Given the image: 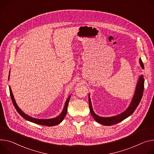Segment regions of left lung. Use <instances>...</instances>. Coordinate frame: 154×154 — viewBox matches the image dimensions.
I'll list each match as a JSON object with an SVG mask.
<instances>
[{"mask_svg": "<svg viewBox=\"0 0 154 154\" xmlns=\"http://www.w3.org/2000/svg\"><path fill=\"white\" fill-rule=\"evenodd\" d=\"M139 63H140V65H141L142 69H144V64H143V63L142 60H141V58L139 59ZM144 79L143 78V75H141L139 76V78L137 82L135 93L134 94L133 97L131 104H130L129 107L127 108V110H125L122 114H119L116 116H114V117H100L98 116H97L94 112V111L92 108V105H91V103L90 94H88V96H88L89 107H90L91 114L92 115L94 119L97 122H98L103 125L110 126V125H112L114 124H117V123L123 121L125 119H127V117H128L130 116H131L134 112V111L136 110V109L137 108L139 103H140V101L141 100L143 92H144Z\"/></svg>", "mask_w": 154, "mask_h": 154, "instance_id": "left-lung-1", "label": "left lung"}]
</instances>
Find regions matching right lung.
Listing matches in <instances>:
<instances>
[{
	"label": "right lung",
	"instance_id": "right-lung-1",
	"mask_svg": "<svg viewBox=\"0 0 154 154\" xmlns=\"http://www.w3.org/2000/svg\"><path fill=\"white\" fill-rule=\"evenodd\" d=\"M10 76V74H9ZM8 79H9V77H8ZM9 90H10V97H11V99L12 100L13 104L15 106L16 110H17L18 112L20 114V115L23 117L24 119L28 120L29 122H31L32 123H36V124H38V125H45V126H48V127H52V126H54V125H57L59 123H60L63 119H64L65 116H66L67 114V106L69 104V101L70 100V97H71V95H70L68 98L66 100V102L65 103L64 109L62 111L61 114L57 117L56 118H53V119H35V118H32L29 116L26 115V114H24L23 112L20 109V107L18 106V105L17 104L15 98H14V96L13 94L12 93L11 91V89L10 88V87L9 86Z\"/></svg>",
	"mask_w": 154,
	"mask_h": 154
}]
</instances>
